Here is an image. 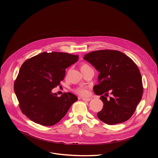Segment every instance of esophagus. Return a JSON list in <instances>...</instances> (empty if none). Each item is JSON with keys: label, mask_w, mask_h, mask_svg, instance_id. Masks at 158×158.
I'll return each mask as SVG.
<instances>
[{"label": "esophagus", "mask_w": 158, "mask_h": 158, "mask_svg": "<svg viewBox=\"0 0 158 158\" xmlns=\"http://www.w3.org/2000/svg\"><path fill=\"white\" fill-rule=\"evenodd\" d=\"M82 99L84 101H90L92 99L91 98H82Z\"/></svg>", "instance_id": "34e87169"}]
</instances>
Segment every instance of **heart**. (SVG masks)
Returning a JSON list of instances; mask_svg holds the SVG:
<instances>
[{"instance_id":"b5f03b06","label":"heart","mask_w":158,"mask_h":158,"mask_svg":"<svg viewBox=\"0 0 158 158\" xmlns=\"http://www.w3.org/2000/svg\"><path fill=\"white\" fill-rule=\"evenodd\" d=\"M89 68H91V67H90V66L86 63H82L80 66V69H81V71H84L85 69H87ZM76 91L78 94H79L81 95H82V96H84V95L87 94V91L84 88H78Z\"/></svg>"}]
</instances>
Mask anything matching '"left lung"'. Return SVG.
Masks as SVG:
<instances>
[{"label":"left lung","mask_w":158,"mask_h":158,"mask_svg":"<svg viewBox=\"0 0 158 158\" xmlns=\"http://www.w3.org/2000/svg\"><path fill=\"white\" fill-rule=\"evenodd\" d=\"M84 59L99 72L94 92L97 95H105L101 96L104 105L98 112V118L109 125L128 120L143 94L142 77L136 64L124 53L114 50L91 52ZM109 90L113 95L109 100L106 98Z\"/></svg>","instance_id":"1"}]
</instances>
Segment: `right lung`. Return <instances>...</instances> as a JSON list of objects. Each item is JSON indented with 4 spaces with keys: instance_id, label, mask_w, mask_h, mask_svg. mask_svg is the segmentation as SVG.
Segmentation results:
<instances>
[{
    "instance_id": "1",
    "label": "right lung",
    "mask_w": 158,
    "mask_h": 158,
    "mask_svg": "<svg viewBox=\"0 0 158 158\" xmlns=\"http://www.w3.org/2000/svg\"><path fill=\"white\" fill-rule=\"evenodd\" d=\"M78 59L79 56L66 52H42L22 64L14 85L22 113L45 126L59 122L77 98L71 93L59 97L52 90L64 80L65 69Z\"/></svg>"
}]
</instances>
